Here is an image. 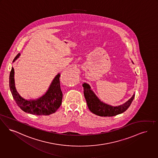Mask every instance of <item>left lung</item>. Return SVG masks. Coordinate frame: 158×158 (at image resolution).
<instances>
[{
	"instance_id": "1",
	"label": "left lung",
	"mask_w": 158,
	"mask_h": 158,
	"mask_svg": "<svg viewBox=\"0 0 158 158\" xmlns=\"http://www.w3.org/2000/svg\"><path fill=\"white\" fill-rule=\"evenodd\" d=\"M82 86L84 89L83 94L89 109L93 114L100 116L109 117L122 114L130 106L135 98V94H133L132 97L124 104L118 106H112L101 101L95 93L90 89L91 88L88 83H84Z\"/></svg>"
}]
</instances>
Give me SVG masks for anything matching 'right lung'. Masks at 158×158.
Segmentation results:
<instances>
[{
  "label": "right lung",
  "mask_w": 158,
  "mask_h": 158,
  "mask_svg": "<svg viewBox=\"0 0 158 158\" xmlns=\"http://www.w3.org/2000/svg\"><path fill=\"white\" fill-rule=\"evenodd\" d=\"M20 55V54L18 53L13 62ZM14 73V69L12 68L9 76V87L15 101L22 110L28 114L36 115H49L56 112L62 104L63 97L60 86V75L59 73L55 76L44 95L37 99L30 101L23 98L17 92L15 85Z\"/></svg>",
  "instance_id": "add662e5"
}]
</instances>
